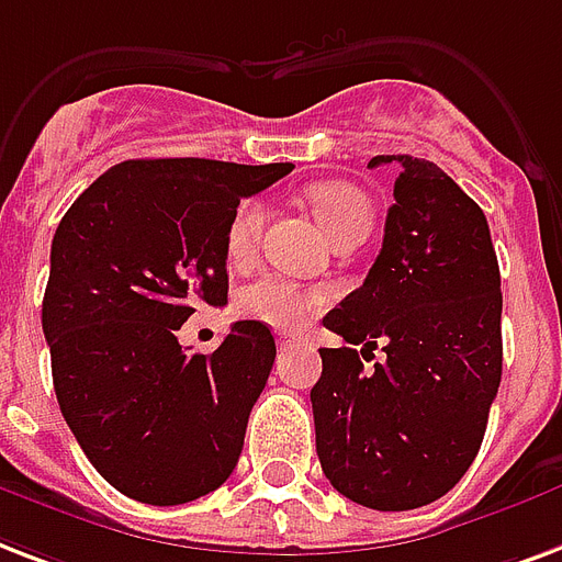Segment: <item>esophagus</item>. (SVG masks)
Segmentation results:
<instances>
[{
	"instance_id": "esophagus-1",
	"label": "esophagus",
	"mask_w": 562,
	"mask_h": 562,
	"mask_svg": "<svg viewBox=\"0 0 562 562\" xmlns=\"http://www.w3.org/2000/svg\"><path fill=\"white\" fill-rule=\"evenodd\" d=\"M300 341L294 336H285V333H282V336H277V348L282 350V353H285V350H291V348H297Z\"/></svg>"
}]
</instances>
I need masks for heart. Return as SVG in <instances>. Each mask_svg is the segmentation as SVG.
<instances>
[{
  "mask_svg": "<svg viewBox=\"0 0 562 562\" xmlns=\"http://www.w3.org/2000/svg\"><path fill=\"white\" fill-rule=\"evenodd\" d=\"M306 196H310L312 209L318 214L321 226L327 229L333 244L341 241L345 235H368V229L374 224V205H371L366 191L353 186V182H341V179L315 182V186H310ZM262 200L238 203V209L229 217V226H226V256H229V262L241 265L250 259L256 244H259V235H262ZM235 306H238L244 318L259 321L265 327L300 329L324 306V294L271 273V277H259L250 285H244L238 291Z\"/></svg>",
  "mask_w": 562,
  "mask_h": 562,
  "instance_id": "obj_1",
  "label": "heart"
}]
</instances>
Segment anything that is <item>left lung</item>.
Listing matches in <instances>:
<instances>
[{
  "label": "left lung",
  "mask_w": 562,
  "mask_h": 562,
  "mask_svg": "<svg viewBox=\"0 0 562 562\" xmlns=\"http://www.w3.org/2000/svg\"><path fill=\"white\" fill-rule=\"evenodd\" d=\"M401 167L383 250L366 282L324 318L357 348H321L312 385L315 445L327 481L371 509L442 498L481 451L501 385V273L486 214L442 167ZM376 344L383 363L361 368ZM374 357V353H371Z\"/></svg>",
  "instance_id": "1"
}]
</instances>
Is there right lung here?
Instances as JSON below:
<instances>
[{"instance_id": "1", "label": "right lung", "mask_w": 562, "mask_h": 562, "mask_svg": "<svg viewBox=\"0 0 562 562\" xmlns=\"http://www.w3.org/2000/svg\"><path fill=\"white\" fill-rule=\"evenodd\" d=\"M280 165L132 158L105 170L55 229L43 336L67 427L117 492L173 507L209 495L241 457L277 357L271 329L235 321L188 357L179 327L224 306L226 226Z\"/></svg>"}]
</instances>
